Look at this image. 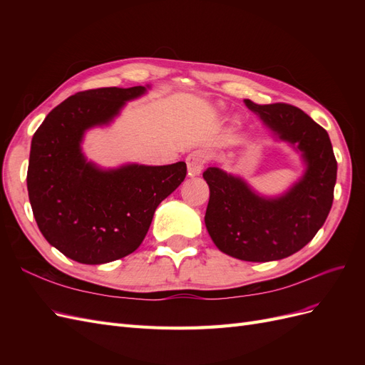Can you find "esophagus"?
<instances>
[{
	"mask_svg": "<svg viewBox=\"0 0 365 365\" xmlns=\"http://www.w3.org/2000/svg\"><path fill=\"white\" fill-rule=\"evenodd\" d=\"M204 153L202 152H192L189 157H187V168H189L190 175H201V172L204 170Z\"/></svg>",
	"mask_w": 365,
	"mask_h": 365,
	"instance_id": "obj_1",
	"label": "esophagus"
}]
</instances>
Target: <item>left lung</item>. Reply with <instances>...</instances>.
Instances as JSON below:
<instances>
[{
  "mask_svg": "<svg viewBox=\"0 0 365 365\" xmlns=\"http://www.w3.org/2000/svg\"><path fill=\"white\" fill-rule=\"evenodd\" d=\"M244 103L275 141L302 158L304 170L279 195H263L240 175L210 165L202 173L210 189L205 227L227 256L271 262L292 256L314 239L334 202L336 160L327 132L292 105Z\"/></svg>",
  "mask_w": 365,
  "mask_h": 365,
  "instance_id": "1",
  "label": "left lung"
}]
</instances>
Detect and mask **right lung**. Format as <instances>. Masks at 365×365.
Wrapping results in <instances>:
<instances>
[{"instance_id":"right-lung-1","label":"right lung","mask_w":365,"mask_h":365,"mask_svg":"<svg viewBox=\"0 0 365 365\" xmlns=\"http://www.w3.org/2000/svg\"><path fill=\"white\" fill-rule=\"evenodd\" d=\"M149 90L150 85L77 93L54 108L31 138L27 190L33 216L48 244L71 260L102 264L134 252L157 207L185 178L184 161L102 168L83 153L88 130L111 126L128 102Z\"/></svg>"}]
</instances>
